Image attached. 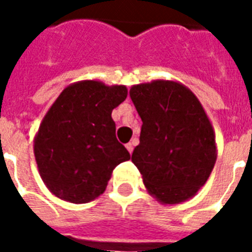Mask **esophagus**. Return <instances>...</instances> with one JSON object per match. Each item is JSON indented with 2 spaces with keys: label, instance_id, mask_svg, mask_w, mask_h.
<instances>
[{
  "label": "esophagus",
  "instance_id": "34e87169",
  "mask_svg": "<svg viewBox=\"0 0 252 252\" xmlns=\"http://www.w3.org/2000/svg\"><path fill=\"white\" fill-rule=\"evenodd\" d=\"M126 150H128V153L132 154V151H133V142L126 144Z\"/></svg>",
  "mask_w": 252,
  "mask_h": 252
}]
</instances>
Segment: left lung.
Segmentation results:
<instances>
[{"instance_id":"1","label":"left lung","mask_w":252,"mask_h":252,"mask_svg":"<svg viewBox=\"0 0 252 252\" xmlns=\"http://www.w3.org/2000/svg\"><path fill=\"white\" fill-rule=\"evenodd\" d=\"M129 97L143 121L132 162L147 191L164 205L194 197L217 159L215 131L198 98L173 79L133 85Z\"/></svg>"}]
</instances>
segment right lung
<instances>
[{
    "instance_id": "add662e5",
    "label": "right lung",
    "mask_w": 252,
    "mask_h": 252,
    "mask_svg": "<svg viewBox=\"0 0 252 252\" xmlns=\"http://www.w3.org/2000/svg\"><path fill=\"white\" fill-rule=\"evenodd\" d=\"M124 85L79 81L63 89L33 139L41 180L52 194L85 204L106 189L117 164L131 158L116 139L112 110L126 98Z\"/></svg>"
}]
</instances>
